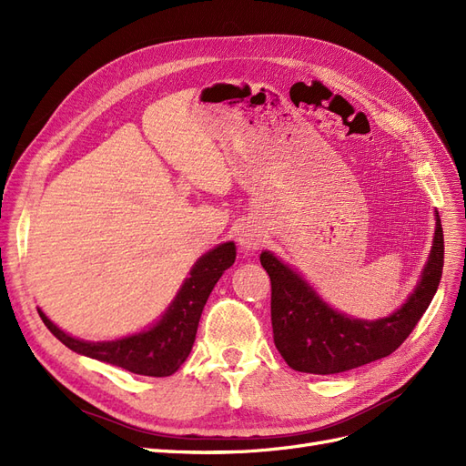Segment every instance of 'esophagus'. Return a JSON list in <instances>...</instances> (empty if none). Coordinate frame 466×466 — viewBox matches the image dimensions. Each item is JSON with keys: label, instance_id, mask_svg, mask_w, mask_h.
<instances>
[{"label": "esophagus", "instance_id": "34e87169", "mask_svg": "<svg viewBox=\"0 0 466 466\" xmlns=\"http://www.w3.org/2000/svg\"><path fill=\"white\" fill-rule=\"evenodd\" d=\"M262 238H264L262 231L257 229L255 225H245L241 233H238V243H241L247 250H255L257 247H260Z\"/></svg>", "mask_w": 466, "mask_h": 466}]
</instances>
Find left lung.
Segmentation results:
<instances>
[{
  "label": "left lung",
  "instance_id": "1",
  "mask_svg": "<svg viewBox=\"0 0 466 466\" xmlns=\"http://www.w3.org/2000/svg\"><path fill=\"white\" fill-rule=\"evenodd\" d=\"M260 264L270 276L272 332L281 358L295 371L342 373L390 356L426 313L443 272L441 219H435L433 247L416 291L397 313L373 322L332 311L270 252H262Z\"/></svg>",
  "mask_w": 466,
  "mask_h": 466
}]
</instances>
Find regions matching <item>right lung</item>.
Returning a JSON list of instances; mask_svg holds the SVG:
<instances>
[{"label": "right lung", "instance_id": "obj_1", "mask_svg": "<svg viewBox=\"0 0 466 466\" xmlns=\"http://www.w3.org/2000/svg\"><path fill=\"white\" fill-rule=\"evenodd\" d=\"M235 262V245L223 243L196 262L165 317L147 332L122 338L116 342H83L67 336L46 315L38 311L42 322L69 350L87 358L106 361L126 371L147 377L173 375L188 358L196 340L200 315L221 274Z\"/></svg>", "mask_w": 466, "mask_h": 466}]
</instances>
